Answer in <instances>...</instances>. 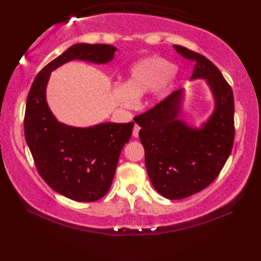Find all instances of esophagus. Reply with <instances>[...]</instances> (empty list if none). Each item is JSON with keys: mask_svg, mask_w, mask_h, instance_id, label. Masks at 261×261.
<instances>
[{"mask_svg": "<svg viewBox=\"0 0 261 261\" xmlns=\"http://www.w3.org/2000/svg\"><path fill=\"white\" fill-rule=\"evenodd\" d=\"M139 130H140V126L136 124L134 126V131H132V136H134L135 138H138V136H139Z\"/></svg>", "mask_w": 261, "mask_h": 261, "instance_id": "1", "label": "esophagus"}]
</instances>
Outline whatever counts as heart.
Returning a JSON list of instances; mask_svg holds the SVG:
<instances>
[{
    "label": "heart",
    "instance_id": "b5f03b06",
    "mask_svg": "<svg viewBox=\"0 0 261 261\" xmlns=\"http://www.w3.org/2000/svg\"><path fill=\"white\" fill-rule=\"evenodd\" d=\"M177 70L159 57L143 58L131 66L124 83L112 88V96L121 108H131L136 98L147 93L152 101L164 97L173 88Z\"/></svg>",
    "mask_w": 261,
    "mask_h": 261
}]
</instances>
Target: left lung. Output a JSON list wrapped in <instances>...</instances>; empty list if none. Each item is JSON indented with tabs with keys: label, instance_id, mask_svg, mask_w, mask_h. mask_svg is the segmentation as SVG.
<instances>
[{
	"label": "left lung",
	"instance_id": "1",
	"mask_svg": "<svg viewBox=\"0 0 261 261\" xmlns=\"http://www.w3.org/2000/svg\"><path fill=\"white\" fill-rule=\"evenodd\" d=\"M195 62L191 79L206 80L214 96L212 115L201 129L178 119L184 92H173L147 112L137 115L139 138L152 186L160 195L181 199L206 188L222 170L234 141V98L216 66L201 54L174 45Z\"/></svg>",
	"mask_w": 261,
	"mask_h": 261
}]
</instances>
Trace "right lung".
I'll list each match as a JSON object with an SVG mask.
<instances>
[{"label":"right lung","mask_w":261,"mask_h":261,"mask_svg":"<svg viewBox=\"0 0 261 261\" xmlns=\"http://www.w3.org/2000/svg\"><path fill=\"white\" fill-rule=\"evenodd\" d=\"M115 51L103 43L73 45L39 71L27 97L24 137L38 173L55 192L77 202H95L109 192L135 123H60L47 104V83L53 70L70 60L107 64Z\"/></svg>","instance_id":"right-lung-1"}]
</instances>
